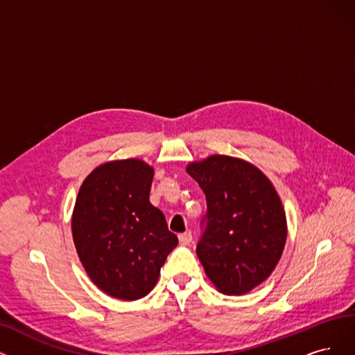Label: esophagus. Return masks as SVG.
Masks as SVG:
<instances>
[{
  "mask_svg": "<svg viewBox=\"0 0 355 355\" xmlns=\"http://www.w3.org/2000/svg\"><path fill=\"white\" fill-rule=\"evenodd\" d=\"M191 240H192V234H191L189 232H185V233H180V234H179V242H180V245H183V246L189 245Z\"/></svg>",
  "mask_w": 355,
  "mask_h": 355,
  "instance_id": "34e87169",
  "label": "esophagus"
}]
</instances>
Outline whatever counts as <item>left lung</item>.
Here are the masks:
<instances>
[{
    "label": "left lung",
    "mask_w": 355,
    "mask_h": 355,
    "mask_svg": "<svg viewBox=\"0 0 355 355\" xmlns=\"http://www.w3.org/2000/svg\"><path fill=\"white\" fill-rule=\"evenodd\" d=\"M187 172L207 198V225L196 246L207 277L227 295L252 291L272 274L287 240L272 182L254 164L223 154L192 162Z\"/></svg>",
    "instance_id": "obj_1"
}]
</instances>
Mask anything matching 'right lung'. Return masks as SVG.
<instances>
[{
  "label": "right lung",
  "instance_id": "add662e5",
  "mask_svg": "<svg viewBox=\"0 0 355 355\" xmlns=\"http://www.w3.org/2000/svg\"><path fill=\"white\" fill-rule=\"evenodd\" d=\"M154 168L139 159L97 166L81 183L71 230L80 262L110 297L134 302L157 284L178 246L163 212L150 202Z\"/></svg>",
  "mask_w": 355,
  "mask_h": 355
}]
</instances>
